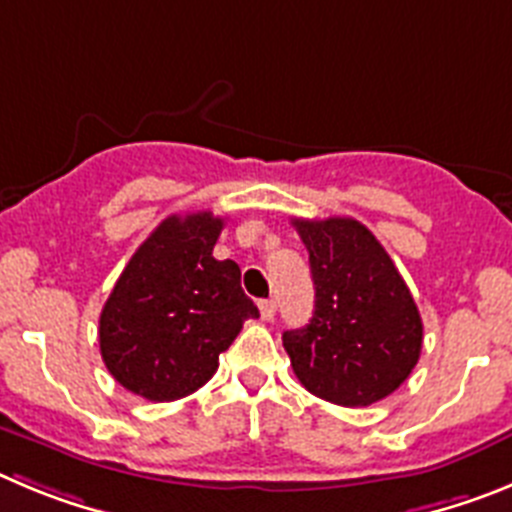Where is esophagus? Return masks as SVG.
<instances>
[{"instance_id":"esophagus-1","label":"esophagus","mask_w":512,"mask_h":512,"mask_svg":"<svg viewBox=\"0 0 512 512\" xmlns=\"http://www.w3.org/2000/svg\"><path fill=\"white\" fill-rule=\"evenodd\" d=\"M275 308H278L275 298H265V301H260V316H262V319H265V321L273 319Z\"/></svg>"}]
</instances>
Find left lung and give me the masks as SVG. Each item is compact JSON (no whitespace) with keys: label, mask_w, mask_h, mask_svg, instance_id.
I'll use <instances>...</instances> for the list:
<instances>
[{"label":"left lung","mask_w":512,"mask_h":512,"mask_svg":"<svg viewBox=\"0 0 512 512\" xmlns=\"http://www.w3.org/2000/svg\"><path fill=\"white\" fill-rule=\"evenodd\" d=\"M311 262L313 316L285 331L303 388L359 408L398 390L421 357L423 324L411 290L375 234L349 216L293 219Z\"/></svg>","instance_id":"left-lung-1"}]
</instances>
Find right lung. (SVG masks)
I'll return each mask as SVG.
<instances>
[{
	"instance_id": "1",
	"label": "right lung",
	"mask_w": 512,
	"mask_h": 512,
	"mask_svg": "<svg viewBox=\"0 0 512 512\" xmlns=\"http://www.w3.org/2000/svg\"><path fill=\"white\" fill-rule=\"evenodd\" d=\"M222 216H168L137 247L101 308V359L140 398L165 403L199 390L219 367L255 303L239 265L216 260Z\"/></svg>"
}]
</instances>
